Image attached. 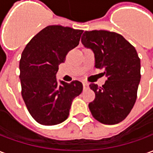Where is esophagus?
<instances>
[{"label": "esophagus", "instance_id": "1", "mask_svg": "<svg viewBox=\"0 0 153 153\" xmlns=\"http://www.w3.org/2000/svg\"><path fill=\"white\" fill-rule=\"evenodd\" d=\"M83 88H88V83H86V82H83Z\"/></svg>", "mask_w": 153, "mask_h": 153}]
</instances>
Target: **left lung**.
Masks as SVG:
<instances>
[{"label": "left lung", "instance_id": "left-lung-1", "mask_svg": "<svg viewBox=\"0 0 153 153\" xmlns=\"http://www.w3.org/2000/svg\"><path fill=\"white\" fill-rule=\"evenodd\" d=\"M81 42L94 53L95 67L107 78L102 87L91 83L95 99L88 104L92 115L105 125H115L131 111L141 79L140 59L123 36L106 30L83 33Z\"/></svg>", "mask_w": 153, "mask_h": 153}]
</instances>
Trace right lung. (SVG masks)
<instances>
[{"label": "right lung", "mask_w": 153, "mask_h": 153, "mask_svg": "<svg viewBox=\"0 0 153 153\" xmlns=\"http://www.w3.org/2000/svg\"><path fill=\"white\" fill-rule=\"evenodd\" d=\"M83 30L51 25L27 44L19 61L22 97L30 115L43 125L65 121L73 100L83 91L78 80L70 83L56 79L59 65L79 43Z\"/></svg>", "instance_id": "right-lung-1"}]
</instances>
